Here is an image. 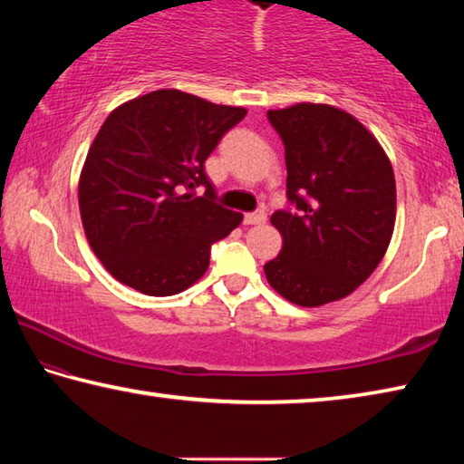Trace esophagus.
<instances>
[{
  "instance_id": "esophagus-1",
  "label": "esophagus",
  "mask_w": 464,
  "mask_h": 464,
  "mask_svg": "<svg viewBox=\"0 0 464 464\" xmlns=\"http://www.w3.org/2000/svg\"><path fill=\"white\" fill-rule=\"evenodd\" d=\"M266 213L264 210H256V213H247L246 217H243V223L246 225H262V223H266Z\"/></svg>"
}]
</instances>
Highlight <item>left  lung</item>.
<instances>
[{"label":"left lung","instance_id":"1","mask_svg":"<svg viewBox=\"0 0 464 464\" xmlns=\"http://www.w3.org/2000/svg\"><path fill=\"white\" fill-rule=\"evenodd\" d=\"M285 143L286 196L276 210L282 251L264 266L270 286L301 307L337 301L381 264L395 227V174L364 124L327 104L268 110Z\"/></svg>","mask_w":464,"mask_h":464}]
</instances>
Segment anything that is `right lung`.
<instances>
[{
	"mask_svg": "<svg viewBox=\"0 0 464 464\" xmlns=\"http://www.w3.org/2000/svg\"><path fill=\"white\" fill-rule=\"evenodd\" d=\"M247 114L179 90H157L110 112L85 157L80 213L93 254L149 296L202 278L210 246L243 221L217 204L204 161ZM208 188L204 197L193 192Z\"/></svg>",
	"mask_w": 464,
	"mask_h": 464,
	"instance_id": "1",
	"label": "right lung"
}]
</instances>
